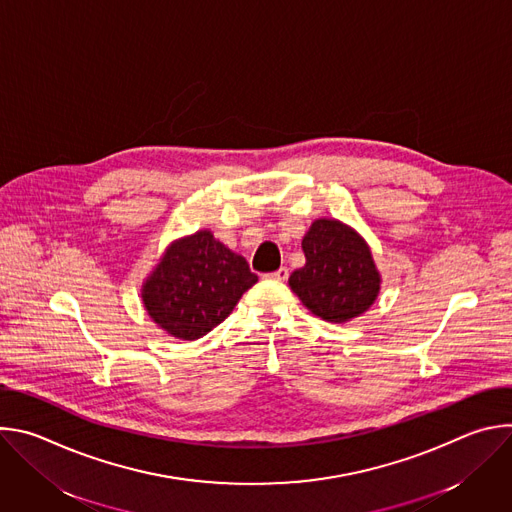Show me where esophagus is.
Instances as JSON below:
<instances>
[{"label": "esophagus", "instance_id": "obj_1", "mask_svg": "<svg viewBox=\"0 0 512 512\" xmlns=\"http://www.w3.org/2000/svg\"><path fill=\"white\" fill-rule=\"evenodd\" d=\"M267 277H269V279H273V281H285V279L289 277V269H287V267H279L277 271L269 273Z\"/></svg>", "mask_w": 512, "mask_h": 512}]
</instances>
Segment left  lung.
Returning <instances> with one entry per match:
<instances>
[{"label": "left lung", "mask_w": 512, "mask_h": 512, "mask_svg": "<svg viewBox=\"0 0 512 512\" xmlns=\"http://www.w3.org/2000/svg\"><path fill=\"white\" fill-rule=\"evenodd\" d=\"M302 249L306 265L289 275V285L312 314L340 324L371 308L381 277L371 249L352 229L320 218Z\"/></svg>", "instance_id": "1"}]
</instances>
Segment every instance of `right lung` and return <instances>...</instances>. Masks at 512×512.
I'll list each match as a JSON object with an SVG mask.
<instances>
[{
	"instance_id": "obj_1",
	"label": "right lung",
	"mask_w": 512,
	"mask_h": 512,
	"mask_svg": "<svg viewBox=\"0 0 512 512\" xmlns=\"http://www.w3.org/2000/svg\"><path fill=\"white\" fill-rule=\"evenodd\" d=\"M253 283L257 275L245 257L200 231L166 251L141 298L160 328L196 340L221 324Z\"/></svg>"
}]
</instances>
